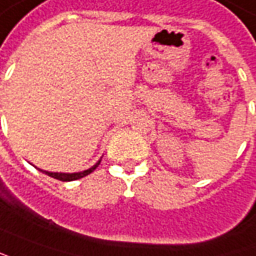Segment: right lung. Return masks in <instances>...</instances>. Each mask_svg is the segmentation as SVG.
Returning a JSON list of instances; mask_svg holds the SVG:
<instances>
[{
    "mask_svg": "<svg viewBox=\"0 0 256 256\" xmlns=\"http://www.w3.org/2000/svg\"><path fill=\"white\" fill-rule=\"evenodd\" d=\"M100 164V160H99L96 164L94 165V166H91L90 170H85V171H81V172H74V174H64V172H48V171H40L44 172L46 175H48V176H52V178L54 179H58V180H62V182H70V180H77V179L80 178H84V176H86V175H90L91 172H94L95 170H96V166Z\"/></svg>",
    "mask_w": 256,
    "mask_h": 256,
    "instance_id": "right-lung-1",
    "label": "right lung"
}]
</instances>
